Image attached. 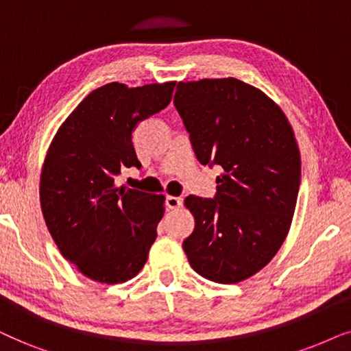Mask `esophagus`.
Instances as JSON below:
<instances>
[{
  "instance_id": "obj_1",
  "label": "esophagus",
  "mask_w": 351,
  "mask_h": 351,
  "mask_svg": "<svg viewBox=\"0 0 351 351\" xmlns=\"http://www.w3.org/2000/svg\"><path fill=\"white\" fill-rule=\"evenodd\" d=\"M167 207L168 208H180L183 205V197H175V195H167Z\"/></svg>"
}]
</instances>
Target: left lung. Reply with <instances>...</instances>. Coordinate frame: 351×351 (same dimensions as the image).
Wrapping results in <instances>:
<instances>
[{
  "label": "left lung",
  "mask_w": 351,
  "mask_h": 351,
  "mask_svg": "<svg viewBox=\"0 0 351 351\" xmlns=\"http://www.w3.org/2000/svg\"><path fill=\"white\" fill-rule=\"evenodd\" d=\"M175 107L195 157L219 165L213 199L188 195L189 265L205 279L236 284L254 276L281 249L300 188V152L276 102L237 78L180 82Z\"/></svg>",
  "instance_id": "left-lung-1"
}]
</instances>
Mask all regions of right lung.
<instances>
[{
	"mask_svg": "<svg viewBox=\"0 0 351 351\" xmlns=\"http://www.w3.org/2000/svg\"><path fill=\"white\" fill-rule=\"evenodd\" d=\"M175 85L97 88L65 119L46 154L40 180L46 226L64 258L93 281L134 278L156 241L165 197L117 188L115 176L121 167H141L134 128L170 104Z\"/></svg>",
	"mask_w": 351,
	"mask_h": 351,
	"instance_id": "1",
	"label": "right lung"
}]
</instances>
